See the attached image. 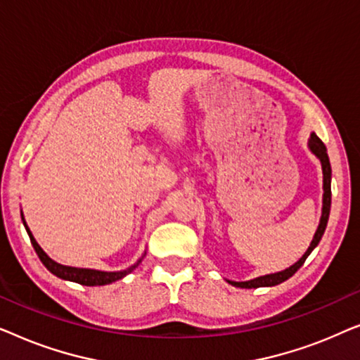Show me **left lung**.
I'll use <instances>...</instances> for the list:
<instances>
[{
	"label": "left lung",
	"mask_w": 360,
	"mask_h": 360,
	"mask_svg": "<svg viewBox=\"0 0 360 360\" xmlns=\"http://www.w3.org/2000/svg\"><path fill=\"white\" fill-rule=\"evenodd\" d=\"M308 149L311 150V154H314V157L321 162V169H323V210H321V218H319V224L316 233L313 236L311 244L307 249L300 260H297L293 265H290L288 269L282 270V272L277 274H269V275H262V277L248 280V282H233V280H226V282L233 285V287H239V288H259V287H275V285L285 282L288 280L292 275L297 272V270L302 267L304 264V260L309 254L313 252V249L316 248L321 240L324 229L328 226V219H329V210H331V164H329V157H328V150L326 146L323 144V141L319 137L311 132L308 139Z\"/></svg>",
	"instance_id": "8db88e82"
}]
</instances>
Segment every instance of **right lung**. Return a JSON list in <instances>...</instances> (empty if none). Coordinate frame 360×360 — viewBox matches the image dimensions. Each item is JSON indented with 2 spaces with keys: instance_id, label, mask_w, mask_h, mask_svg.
<instances>
[{
  "instance_id": "add662e5",
  "label": "right lung",
  "mask_w": 360,
  "mask_h": 360,
  "mask_svg": "<svg viewBox=\"0 0 360 360\" xmlns=\"http://www.w3.org/2000/svg\"><path fill=\"white\" fill-rule=\"evenodd\" d=\"M21 218H22L24 228H26L27 234H29V239H31V243H32V248L37 252L39 259H41V262L46 265V269L49 270V272L53 274V275H56V277L62 278V280H68V282H75V283L85 285V287H98V285H110L112 282H116V280L124 278L127 274H131L132 270H134L137 265L142 262V259H144V255H146V252H144V255H142V257L137 260L134 265H131V267H127L126 270H120V272H103V270H95V269L68 267V265H62V264L56 262V260H52L46 252H44V249L37 244V240L34 239L31 229L27 228L22 211H21Z\"/></svg>"
}]
</instances>
